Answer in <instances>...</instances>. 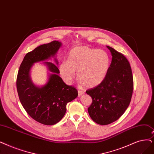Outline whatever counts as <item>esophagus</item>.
I'll return each mask as SVG.
<instances>
[{"label":"esophagus","instance_id":"34e87169","mask_svg":"<svg viewBox=\"0 0 154 154\" xmlns=\"http://www.w3.org/2000/svg\"><path fill=\"white\" fill-rule=\"evenodd\" d=\"M84 94V91H81V90H78V96L79 97H81L82 95H83Z\"/></svg>","mask_w":154,"mask_h":154}]
</instances>
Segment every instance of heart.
Listing matches in <instances>:
<instances>
[{
    "label": "heart",
    "instance_id": "heart-1",
    "mask_svg": "<svg viewBox=\"0 0 154 154\" xmlns=\"http://www.w3.org/2000/svg\"><path fill=\"white\" fill-rule=\"evenodd\" d=\"M110 65L111 58L106 51L81 46L70 51L67 61L60 64L59 71L63 81L69 84L77 70L81 83L88 88H94L104 81Z\"/></svg>",
    "mask_w": 154,
    "mask_h": 154
}]
</instances>
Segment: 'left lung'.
<instances>
[{
	"label": "left lung",
	"mask_w": 154,
	"mask_h": 154,
	"mask_svg": "<svg viewBox=\"0 0 154 154\" xmlns=\"http://www.w3.org/2000/svg\"><path fill=\"white\" fill-rule=\"evenodd\" d=\"M112 55L109 70L104 81L86 91L92 103L88 108L94 122L109 125L121 117L128 108L133 90V79L130 63L122 53L107 46Z\"/></svg>",
	"instance_id": "obj_1"
}]
</instances>
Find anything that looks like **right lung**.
<instances>
[{
    "instance_id": "add662e5",
    "label": "right lung",
    "mask_w": 154,
    "mask_h": 154,
    "mask_svg": "<svg viewBox=\"0 0 154 154\" xmlns=\"http://www.w3.org/2000/svg\"><path fill=\"white\" fill-rule=\"evenodd\" d=\"M61 45L60 42L53 41L28 53L17 76V91L23 108L32 119L45 125H53L60 121L66 112V104L78 96L77 89L66 85L58 75L60 71L53 63L44 62L52 72L45 85L36 86L30 77L33 64L55 57ZM55 60L58 64L57 60L55 58Z\"/></svg>"
}]
</instances>
